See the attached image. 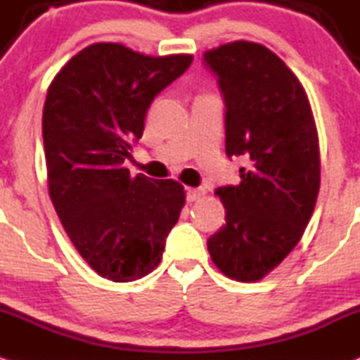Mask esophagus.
<instances>
[{"instance_id": "1", "label": "esophagus", "mask_w": 360, "mask_h": 360, "mask_svg": "<svg viewBox=\"0 0 360 360\" xmlns=\"http://www.w3.org/2000/svg\"><path fill=\"white\" fill-rule=\"evenodd\" d=\"M202 197H205V190L204 188H187V200L188 202L200 200Z\"/></svg>"}]
</instances>
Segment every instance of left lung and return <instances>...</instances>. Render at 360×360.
I'll return each mask as SVG.
<instances>
[{"label": "left lung", "mask_w": 360, "mask_h": 360, "mask_svg": "<svg viewBox=\"0 0 360 360\" xmlns=\"http://www.w3.org/2000/svg\"><path fill=\"white\" fill-rule=\"evenodd\" d=\"M226 101V153L243 156L240 184L219 187L226 224L207 240L214 264L243 283L263 280L302 239L320 190L319 133L297 75L255 41L207 50Z\"/></svg>", "instance_id": "8db88e82"}]
</instances>
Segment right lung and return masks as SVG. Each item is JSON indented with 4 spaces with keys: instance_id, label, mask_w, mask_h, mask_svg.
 Instances as JSON below:
<instances>
[{
    "instance_id": "obj_1",
    "label": "right lung",
    "mask_w": 360,
    "mask_h": 360,
    "mask_svg": "<svg viewBox=\"0 0 360 360\" xmlns=\"http://www.w3.org/2000/svg\"><path fill=\"white\" fill-rule=\"evenodd\" d=\"M193 55L151 57L121 44H92L55 75L44 105L46 181L72 244L99 276L116 283L160 264L185 205L184 185L124 167L156 94Z\"/></svg>"
}]
</instances>
